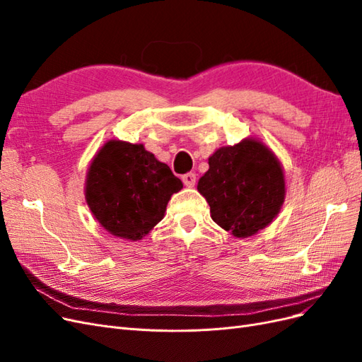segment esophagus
Instances as JSON below:
<instances>
[{
  "mask_svg": "<svg viewBox=\"0 0 362 362\" xmlns=\"http://www.w3.org/2000/svg\"><path fill=\"white\" fill-rule=\"evenodd\" d=\"M182 182H184L185 187H193V185L196 184V175L193 172L182 175Z\"/></svg>",
  "mask_w": 362,
  "mask_h": 362,
  "instance_id": "obj_1",
  "label": "esophagus"
}]
</instances>
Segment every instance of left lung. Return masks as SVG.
Here are the masks:
<instances>
[{
	"instance_id": "left-lung-1",
	"label": "left lung",
	"mask_w": 362,
	"mask_h": 362,
	"mask_svg": "<svg viewBox=\"0 0 362 362\" xmlns=\"http://www.w3.org/2000/svg\"><path fill=\"white\" fill-rule=\"evenodd\" d=\"M210 169L198 182L210 205L211 218L235 237H249L266 228L281 210L286 182L281 163L254 139L217 149Z\"/></svg>"
}]
</instances>
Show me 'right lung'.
<instances>
[{"label": "right lung", "instance_id": "right-lung-1", "mask_svg": "<svg viewBox=\"0 0 362 362\" xmlns=\"http://www.w3.org/2000/svg\"><path fill=\"white\" fill-rule=\"evenodd\" d=\"M181 189V180L144 145L110 140L87 172L86 201L108 233L134 242L161 221Z\"/></svg>", "mask_w": 362, "mask_h": 362}]
</instances>
